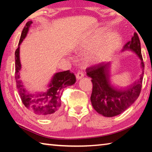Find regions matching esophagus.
Returning a JSON list of instances; mask_svg holds the SVG:
<instances>
[{
	"mask_svg": "<svg viewBox=\"0 0 152 152\" xmlns=\"http://www.w3.org/2000/svg\"><path fill=\"white\" fill-rule=\"evenodd\" d=\"M84 76V74L83 72H82V71H78V72H77L76 76V78L77 79L80 80V79H81L82 78H83Z\"/></svg>",
	"mask_w": 152,
	"mask_h": 152,
	"instance_id": "esophagus-1",
	"label": "esophagus"
}]
</instances>
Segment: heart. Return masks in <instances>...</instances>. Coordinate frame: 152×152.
Segmentation results:
<instances>
[{
  "mask_svg": "<svg viewBox=\"0 0 152 152\" xmlns=\"http://www.w3.org/2000/svg\"><path fill=\"white\" fill-rule=\"evenodd\" d=\"M120 43L121 37L117 33L109 35L102 42V39L99 37L91 38L86 43L85 48L89 50H94L87 56V61L94 64L102 62L112 56Z\"/></svg>",
  "mask_w": 152,
  "mask_h": 152,
  "instance_id": "heart-1",
  "label": "heart"
}]
</instances>
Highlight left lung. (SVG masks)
Wrapping results in <instances>:
<instances>
[{
  "instance_id": "1",
  "label": "left lung",
  "mask_w": 152,
  "mask_h": 152,
  "mask_svg": "<svg viewBox=\"0 0 152 152\" xmlns=\"http://www.w3.org/2000/svg\"><path fill=\"white\" fill-rule=\"evenodd\" d=\"M130 50L141 60L143 72L140 80L127 88L119 90L113 87L110 82V62H102L86 69V74L92 78V91L91 96L94 110L102 116L111 117L121 114L128 109L140 96L143 76L144 64L141 52V43L138 35L135 33L132 40L123 47V50Z\"/></svg>"
}]
</instances>
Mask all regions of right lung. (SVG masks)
Returning <instances> with one entry per match:
<instances>
[{"label": "right lung", "mask_w": 152, "mask_h": 152, "mask_svg": "<svg viewBox=\"0 0 152 152\" xmlns=\"http://www.w3.org/2000/svg\"><path fill=\"white\" fill-rule=\"evenodd\" d=\"M32 21H28L23 29L19 42V47L15 51V80L22 102L32 113L42 118H48L56 115L61 107V97L64 89L76 82V76L70 70L60 72L54 74L50 83L48 84L47 92L31 94L28 92L21 80H20L19 71L21 68L19 58V45L29 31Z\"/></svg>", "instance_id": "right-lung-1"}]
</instances>
